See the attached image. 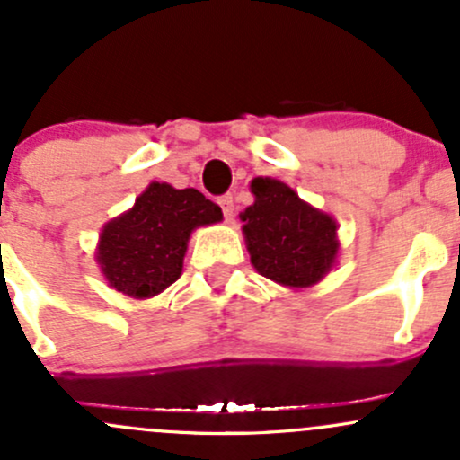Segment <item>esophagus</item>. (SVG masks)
Segmentation results:
<instances>
[{
  "label": "esophagus",
  "mask_w": 460,
  "mask_h": 460,
  "mask_svg": "<svg viewBox=\"0 0 460 460\" xmlns=\"http://www.w3.org/2000/svg\"><path fill=\"white\" fill-rule=\"evenodd\" d=\"M217 202H220L222 214H225L226 220H231V217H234V196H231V193H225V196L217 198Z\"/></svg>",
  "instance_id": "34e87169"
}]
</instances>
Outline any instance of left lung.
Returning a JSON list of instances; mask_svg holds the SVG:
<instances>
[{
    "label": "left lung",
    "instance_id": "1",
    "mask_svg": "<svg viewBox=\"0 0 460 460\" xmlns=\"http://www.w3.org/2000/svg\"><path fill=\"white\" fill-rule=\"evenodd\" d=\"M251 191L255 202L243 214L251 264L284 287L304 288L319 282L340 249L335 220L273 178H255Z\"/></svg>",
    "mask_w": 460,
    "mask_h": 460
}]
</instances>
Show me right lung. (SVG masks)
Returning a JSON list of instances; mask_svg holds the SVG:
<instances>
[{
  "label": "right lung",
  "mask_w": 460,
  "mask_h": 460,
  "mask_svg": "<svg viewBox=\"0 0 460 460\" xmlns=\"http://www.w3.org/2000/svg\"><path fill=\"white\" fill-rule=\"evenodd\" d=\"M220 220V207L198 190L152 182L128 214L105 225L96 260L116 291L154 297L181 278L191 231Z\"/></svg>",
  "instance_id": "add662e5"
}]
</instances>
